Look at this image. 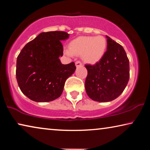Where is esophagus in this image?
<instances>
[{
  "mask_svg": "<svg viewBox=\"0 0 150 150\" xmlns=\"http://www.w3.org/2000/svg\"><path fill=\"white\" fill-rule=\"evenodd\" d=\"M76 67H81V66H82V63L81 62V61H76Z\"/></svg>",
  "mask_w": 150,
  "mask_h": 150,
  "instance_id": "obj_1",
  "label": "esophagus"
}]
</instances>
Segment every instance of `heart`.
Instances as JSON below:
<instances>
[{"label":"heart","instance_id":"1","mask_svg":"<svg viewBox=\"0 0 150 150\" xmlns=\"http://www.w3.org/2000/svg\"><path fill=\"white\" fill-rule=\"evenodd\" d=\"M106 46L107 42L103 36L79 37L69 43V48H65L64 52L69 57L81 56L85 62L92 64L104 56Z\"/></svg>","mask_w":150,"mask_h":150}]
</instances>
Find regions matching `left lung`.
Wrapping results in <instances>:
<instances>
[{"mask_svg":"<svg viewBox=\"0 0 150 150\" xmlns=\"http://www.w3.org/2000/svg\"><path fill=\"white\" fill-rule=\"evenodd\" d=\"M107 50L99 62L86 65L87 76L85 90L91 100L100 102L112 101L126 88L130 77L129 60L124 49L108 36Z\"/></svg>","mask_w":150,"mask_h":150,"instance_id":"1","label":"left lung"}]
</instances>
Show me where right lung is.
Masks as SVG:
<instances>
[{"mask_svg":"<svg viewBox=\"0 0 150 150\" xmlns=\"http://www.w3.org/2000/svg\"><path fill=\"white\" fill-rule=\"evenodd\" d=\"M64 31L41 33L26 44L18 55L16 79L22 93L33 101L50 102L59 98L67 79L76 70L74 63L62 64L61 41L69 38Z\"/></svg>","mask_w":150,"mask_h":150,"instance_id":"right-lung-1","label":"right lung"}]
</instances>
